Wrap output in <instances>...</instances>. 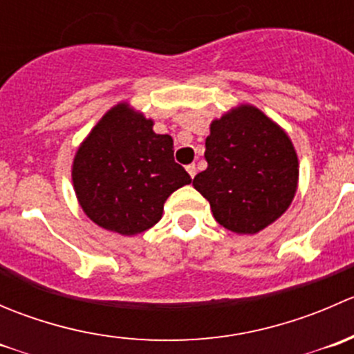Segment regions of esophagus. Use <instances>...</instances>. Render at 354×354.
<instances>
[{
  "instance_id": "34e87169",
  "label": "esophagus",
  "mask_w": 354,
  "mask_h": 354,
  "mask_svg": "<svg viewBox=\"0 0 354 354\" xmlns=\"http://www.w3.org/2000/svg\"><path fill=\"white\" fill-rule=\"evenodd\" d=\"M187 171L192 178H195V174H197V167H195V164H188Z\"/></svg>"
}]
</instances>
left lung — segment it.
<instances>
[{"instance_id":"obj_1","label":"left lung","mask_w":354,"mask_h":354,"mask_svg":"<svg viewBox=\"0 0 354 354\" xmlns=\"http://www.w3.org/2000/svg\"><path fill=\"white\" fill-rule=\"evenodd\" d=\"M207 169L194 178L214 219L238 234H255L279 219L298 187V156L286 131L253 106L210 123Z\"/></svg>"}]
</instances>
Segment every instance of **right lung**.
<instances>
[{
  "mask_svg": "<svg viewBox=\"0 0 354 354\" xmlns=\"http://www.w3.org/2000/svg\"><path fill=\"white\" fill-rule=\"evenodd\" d=\"M152 127L154 121L121 102L78 147L71 180L78 203L97 226L124 236L144 233L159 223L166 198L192 183L174 162L173 138Z\"/></svg>",
  "mask_w": 354,
  "mask_h": 354,
  "instance_id": "right-lung-1",
  "label": "right lung"
}]
</instances>
